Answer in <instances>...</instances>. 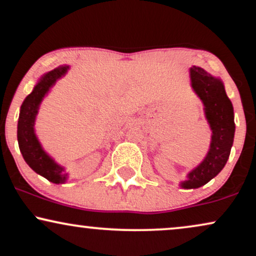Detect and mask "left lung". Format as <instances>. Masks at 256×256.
Segmentation results:
<instances>
[{"mask_svg": "<svg viewBox=\"0 0 256 256\" xmlns=\"http://www.w3.org/2000/svg\"><path fill=\"white\" fill-rule=\"evenodd\" d=\"M190 74L193 90L204 104L212 136L208 155L198 167L190 172L187 180L180 184L186 190L204 186L218 175L229 158L235 134L234 107L226 96L223 82L199 66L190 68Z\"/></svg>", "mask_w": 256, "mask_h": 256, "instance_id": "1", "label": "left lung"}]
</instances>
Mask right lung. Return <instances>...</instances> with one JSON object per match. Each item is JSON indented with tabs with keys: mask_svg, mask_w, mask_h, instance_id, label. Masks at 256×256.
Here are the masks:
<instances>
[{
	"mask_svg": "<svg viewBox=\"0 0 256 256\" xmlns=\"http://www.w3.org/2000/svg\"><path fill=\"white\" fill-rule=\"evenodd\" d=\"M68 69H69L68 66H62L42 76L36 87L33 88L32 93L27 95L21 104L19 122H18V142L24 160L36 173L54 184L66 182L68 174L64 173L63 167L57 164L44 152L36 136L34 122L42 98L57 80L66 75Z\"/></svg>",
	"mask_w": 256,
	"mask_h": 256,
	"instance_id": "1",
	"label": "right lung"
}]
</instances>
